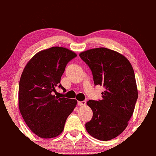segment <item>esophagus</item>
<instances>
[{
    "label": "esophagus",
    "instance_id": "esophagus-1",
    "mask_svg": "<svg viewBox=\"0 0 156 156\" xmlns=\"http://www.w3.org/2000/svg\"><path fill=\"white\" fill-rule=\"evenodd\" d=\"M78 105H80V106H82V105H85L86 102H85V101H78Z\"/></svg>",
    "mask_w": 156,
    "mask_h": 156
}]
</instances>
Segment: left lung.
Masks as SVG:
<instances>
[{"mask_svg": "<svg viewBox=\"0 0 156 156\" xmlns=\"http://www.w3.org/2000/svg\"><path fill=\"white\" fill-rule=\"evenodd\" d=\"M79 56L91 69L95 85L105 87L102 100L87 102L93 115L85 129L98 140L115 139L128 126L138 98L132 66L124 55L107 48L88 49Z\"/></svg>", "mask_w": 156, "mask_h": 156, "instance_id": "obj_1", "label": "left lung"}]
</instances>
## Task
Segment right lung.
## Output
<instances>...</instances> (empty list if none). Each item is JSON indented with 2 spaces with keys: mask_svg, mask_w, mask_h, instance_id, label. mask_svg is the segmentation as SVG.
Returning a JSON list of instances; mask_svg holds the SVG:
<instances>
[{
  "mask_svg": "<svg viewBox=\"0 0 156 156\" xmlns=\"http://www.w3.org/2000/svg\"><path fill=\"white\" fill-rule=\"evenodd\" d=\"M77 56L66 48L54 47L39 51L28 61L19 83V109L30 130L42 139L60 135L77 100L54 95L64 90L61 78L69 61Z\"/></svg>",
  "mask_w": 156,
  "mask_h": 156,
  "instance_id": "1",
  "label": "right lung"
}]
</instances>
